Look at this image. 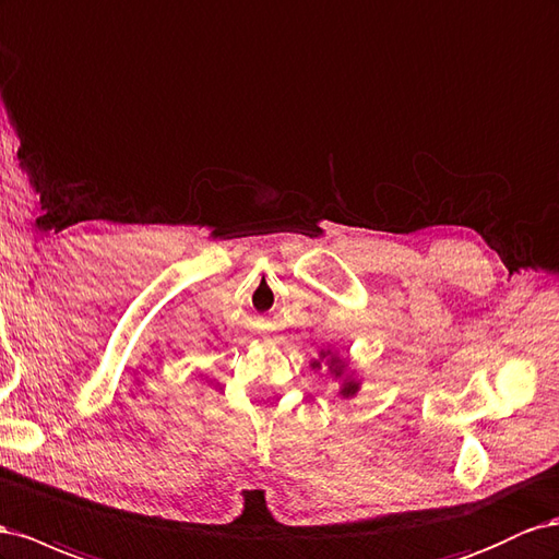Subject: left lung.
<instances>
[{
	"instance_id": "left-lung-1",
	"label": "left lung",
	"mask_w": 559,
	"mask_h": 559,
	"mask_svg": "<svg viewBox=\"0 0 559 559\" xmlns=\"http://www.w3.org/2000/svg\"><path fill=\"white\" fill-rule=\"evenodd\" d=\"M320 359H326L329 373L334 376V379H341L338 395H341V397H355L357 392H359V381H357L355 371H350L348 359H343V357H338L336 353H331V350L320 353ZM320 359L310 361V367H312V369H322V361H320Z\"/></svg>"
}]
</instances>
